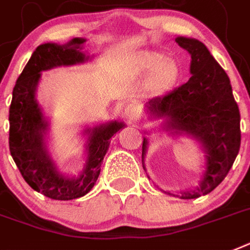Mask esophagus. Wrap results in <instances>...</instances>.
<instances>
[{
  "instance_id": "34e87169",
  "label": "esophagus",
  "mask_w": 250,
  "mask_h": 250,
  "mask_svg": "<svg viewBox=\"0 0 250 250\" xmlns=\"http://www.w3.org/2000/svg\"><path fill=\"white\" fill-rule=\"evenodd\" d=\"M138 116V108L133 104H129V106L125 108V117L129 119L130 121H134Z\"/></svg>"
}]
</instances>
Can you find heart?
<instances>
[{
    "label": "heart",
    "instance_id": "1",
    "mask_svg": "<svg viewBox=\"0 0 250 250\" xmlns=\"http://www.w3.org/2000/svg\"><path fill=\"white\" fill-rule=\"evenodd\" d=\"M162 59L157 52H146L139 60L138 69L140 71L152 70L149 86L153 90H162L174 83L179 75V66L172 59Z\"/></svg>",
    "mask_w": 250,
    "mask_h": 250
}]
</instances>
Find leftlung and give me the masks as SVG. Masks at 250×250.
<instances>
[{"label": "left lung", "mask_w": 250, "mask_h": 250, "mask_svg": "<svg viewBox=\"0 0 250 250\" xmlns=\"http://www.w3.org/2000/svg\"><path fill=\"white\" fill-rule=\"evenodd\" d=\"M176 43L190 53V79L174 90L148 101L150 115L166 117L167 129L185 133L203 144L207 170L201 185L181 193V199L208 194L221 184L240 149V112L228 74L197 39L177 37ZM142 158L147 149L143 140Z\"/></svg>", "instance_id": "1"}]
</instances>
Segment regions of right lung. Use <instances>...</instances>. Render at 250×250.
Here are the masks:
<instances>
[{"label": "right lung", "instance_id": "obj_1", "mask_svg": "<svg viewBox=\"0 0 250 250\" xmlns=\"http://www.w3.org/2000/svg\"><path fill=\"white\" fill-rule=\"evenodd\" d=\"M85 39L74 38L67 44L46 43L37 47L12 90L9 111L10 153L24 180L34 190L56 201H70L85 195L94 187L101 172V162L108 149L110 139L123 123L88 129V161L79 177H65L57 172L47 154L43 134L47 124L36 100L41 71L61 65H74L86 60L80 52Z\"/></svg>", "mask_w": 250, "mask_h": 250}]
</instances>
